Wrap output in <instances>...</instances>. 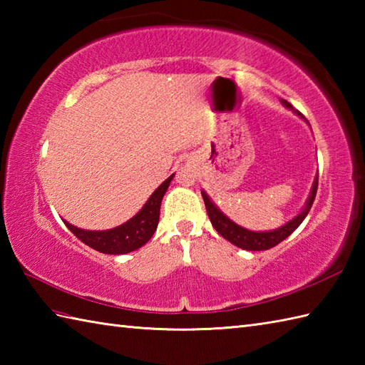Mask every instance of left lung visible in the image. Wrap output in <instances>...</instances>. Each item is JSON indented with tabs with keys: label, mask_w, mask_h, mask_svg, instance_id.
I'll use <instances>...</instances> for the list:
<instances>
[{
	"label": "left lung",
	"mask_w": 365,
	"mask_h": 365,
	"mask_svg": "<svg viewBox=\"0 0 365 365\" xmlns=\"http://www.w3.org/2000/svg\"><path fill=\"white\" fill-rule=\"evenodd\" d=\"M282 105L285 108H289V110L293 111V106L287 102V100H281ZM297 115H301V113L294 111ZM301 119H304L301 115ZM317 187H319V174L315 175L314 178V183H312V188L311 192H309V197L306 200L304 207H302V210L292 218L290 221H287L284 226L273 229V230H265V232H255V230H250L246 227L238 226L237 222L232 221L230 218H227L226 215H224L213 200L208 197L207 192L202 190V197H204V202H205V208H207V213H208V218H210L213 227L216 229L220 235H222L224 238L230 242L232 245H235L238 247H242V250L246 251H265L269 250V247H273L276 245H279L289 237L292 232L297 229L299 224L304 221V218L307 216L309 210H311V207L314 204V199L317 195Z\"/></svg>",
	"instance_id": "obj_1"
}]
</instances>
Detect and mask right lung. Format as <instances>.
Here are the masks:
<instances>
[{"label":"right lung","mask_w":365,"mask_h":365,"mask_svg":"<svg viewBox=\"0 0 365 365\" xmlns=\"http://www.w3.org/2000/svg\"><path fill=\"white\" fill-rule=\"evenodd\" d=\"M174 178V174L168 177L160 187L152 192V196L147 199V202L143 205L133 218H130L127 222L120 224L118 227L108 230H84L80 227L72 226L66 220L64 224L68 227L72 234L81 240L84 245H88L92 250L103 254H128L136 251L144 246L152 235L155 234L160 220V207L165 192L170 180Z\"/></svg>","instance_id":"right-lung-1"}]
</instances>
